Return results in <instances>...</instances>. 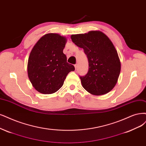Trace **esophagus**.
Masks as SVG:
<instances>
[{"instance_id":"34e87169","label":"esophagus","mask_w":146,"mask_h":146,"mask_svg":"<svg viewBox=\"0 0 146 146\" xmlns=\"http://www.w3.org/2000/svg\"><path fill=\"white\" fill-rule=\"evenodd\" d=\"M74 68H75V70H76L77 69V67H78V64H75L74 65Z\"/></svg>"}]
</instances>
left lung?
<instances>
[{
	"label": "left lung",
	"instance_id": "obj_1",
	"mask_svg": "<svg viewBox=\"0 0 146 146\" xmlns=\"http://www.w3.org/2000/svg\"><path fill=\"white\" fill-rule=\"evenodd\" d=\"M71 39L83 48L88 58V73L80 76L84 88L96 96L109 93L116 85L121 70L120 59L112 41L100 31L72 35Z\"/></svg>",
	"mask_w": 146,
	"mask_h": 146
}]
</instances>
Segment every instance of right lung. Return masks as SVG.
Masks as SVG:
<instances>
[{
  "label": "right lung",
  "mask_w": 146,
  "mask_h": 146,
  "mask_svg": "<svg viewBox=\"0 0 146 146\" xmlns=\"http://www.w3.org/2000/svg\"><path fill=\"white\" fill-rule=\"evenodd\" d=\"M66 42L65 36L49 33L43 35L32 48L28 59V74L32 86L39 93L56 92L68 73L74 70L63 53Z\"/></svg>",
  "instance_id": "right-lung-1"
}]
</instances>
